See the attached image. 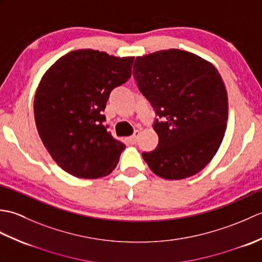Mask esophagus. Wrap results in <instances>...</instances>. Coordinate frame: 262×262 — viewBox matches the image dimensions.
Returning <instances> with one entry per match:
<instances>
[{"label":"esophagus","instance_id":"34e87169","mask_svg":"<svg viewBox=\"0 0 262 262\" xmlns=\"http://www.w3.org/2000/svg\"><path fill=\"white\" fill-rule=\"evenodd\" d=\"M138 136H140V132L136 130V132L134 133V135L128 138V141H129L130 144H136L137 141H138Z\"/></svg>","mask_w":262,"mask_h":262}]
</instances>
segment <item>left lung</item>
Wrapping results in <instances>:
<instances>
[{
  "label": "left lung",
  "instance_id": "obj_1",
  "mask_svg": "<svg viewBox=\"0 0 262 262\" xmlns=\"http://www.w3.org/2000/svg\"><path fill=\"white\" fill-rule=\"evenodd\" d=\"M133 75L161 120L158 147L142 157L153 173L180 180L202 171L219 151L229 117L227 92L215 66L180 49L138 56Z\"/></svg>",
  "mask_w": 262,
  "mask_h": 262
}]
</instances>
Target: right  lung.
I'll return each instance as SVG.
<instances>
[{
    "mask_svg": "<svg viewBox=\"0 0 262 262\" xmlns=\"http://www.w3.org/2000/svg\"><path fill=\"white\" fill-rule=\"evenodd\" d=\"M134 57L79 49L57 59L42 75L33 101L38 134L53 160L84 179L109 174L125 144L103 124L110 92L132 75Z\"/></svg>",
    "mask_w": 262,
    "mask_h": 262,
    "instance_id": "1",
    "label": "right lung"
}]
</instances>
